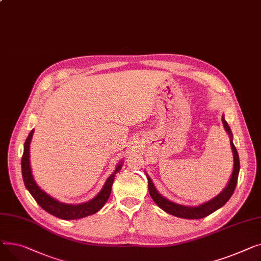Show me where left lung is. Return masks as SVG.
Masks as SVG:
<instances>
[{
	"instance_id": "obj_1",
	"label": "left lung",
	"mask_w": 261,
	"mask_h": 261,
	"mask_svg": "<svg viewBox=\"0 0 261 261\" xmlns=\"http://www.w3.org/2000/svg\"><path fill=\"white\" fill-rule=\"evenodd\" d=\"M222 123L225 132L228 134L229 138V142H231V147L233 151V156H234V167H233V173L231 178H229V181L227 183V186L225 189L217 195L215 198H213L212 200L202 203L198 206H187V205H181L177 204L175 202H172L168 200V199L164 198L159 192L156 190L155 185L152 183L150 177L146 174L147 181H148V192L151 197L152 200H154L159 207H161L164 212L171 214L173 216L179 217V218H185V219H200L208 216L210 214L214 213L217 211L218 208L222 207L227 201L228 199L231 198L233 195L235 188L237 186V179H238V174H239V168H240V162H239V156L237 149L233 143V134L231 132V128H229L227 122L225 121L224 117L222 116Z\"/></svg>"
}]
</instances>
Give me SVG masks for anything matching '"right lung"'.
Listing matches in <instances>:
<instances>
[{"mask_svg": "<svg viewBox=\"0 0 261 261\" xmlns=\"http://www.w3.org/2000/svg\"><path fill=\"white\" fill-rule=\"evenodd\" d=\"M34 135V129L29 133L27 139L24 143V152L22 156V176L24 180V185L28 192L32 194V196L35 198V200L38 202V204L45 210L47 213L51 214V215L65 219V220H71V219H80L89 215L96 214L99 210L102 208V206L105 204V202L109 200L112 192V186L115 179V175L117 172H119L122 168V164L123 162H119L117 165L115 172L107 178L105 185L103 186L100 193L91 199V200L80 203V204H67L58 201L57 199L53 198L48 194H46L43 190L40 189V187L37 185L34 176L32 174V168H30V162H29V144L32 141V138Z\"/></svg>", "mask_w": 261, "mask_h": 261, "instance_id": "add662e5", "label": "right lung"}]
</instances>
